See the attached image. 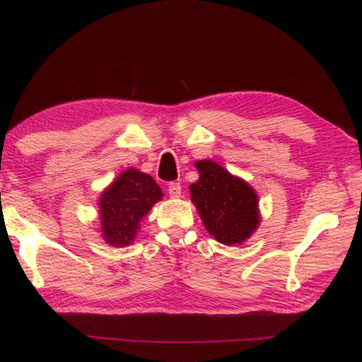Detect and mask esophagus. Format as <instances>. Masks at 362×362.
<instances>
[{"instance_id":"obj_1","label":"esophagus","mask_w":362,"mask_h":362,"mask_svg":"<svg viewBox=\"0 0 362 362\" xmlns=\"http://www.w3.org/2000/svg\"><path fill=\"white\" fill-rule=\"evenodd\" d=\"M168 193H169L170 198H180L182 185L179 182H170L169 187H168Z\"/></svg>"}]
</instances>
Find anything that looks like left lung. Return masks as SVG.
<instances>
[{
	"mask_svg": "<svg viewBox=\"0 0 362 362\" xmlns=\"http://www.w3.org/2000/svg\"><path fill=\"white\" fill-rule=\"evenodd\" d=\"M196 169L199 180L189 192L207 231L226 246L246 241L260 220L254 189L214 161H198Z\"/></svg>",
	"mask_w": 362,
	"mask_h": 362,
	"instance_id": "8db88e82",
	"label": "left lung"
}]
</instances>
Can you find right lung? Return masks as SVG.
I'll return each mask as SVG.
<instances>
[{"mask_svg":"<svg viewBox=\"0 0 362 362\" xmlns=\"http://www.w3.org/2000/svg\"><path fill=\"white\" fill-rule=\"evenodd\" d=\"M163 192L148 174L127 169L100 198L102 235L112 246H127L134 241L139 223Z\"/></svg>","mask_w":362,"mask_h":362,"instance_id":"1","label":"right lung"}]
</instances>
